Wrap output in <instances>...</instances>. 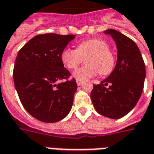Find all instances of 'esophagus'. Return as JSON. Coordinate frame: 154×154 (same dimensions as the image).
I'll return each instance as SVG.
<instances>
[{"label":"esophagus","instance_id":"esophagus-1","mask_svg":"<svg viewBox=\"0 0 154 154\" xmlns=\"http://www.w3.org/2000/svg\"><path fill=\"white\" fill-rule=\"evenodd\" d=\"M76 82H77V86H82V83L83 82L82 81H81V80H76Z\"/></svg>","mask_w":154,"mask_h":154}]
</instances>
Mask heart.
<instances>
[{"mask_svg":"<svg viewBox=\"0 0 154 154\" xmlns=\"http://www.w3.org/2000/svg\"><path fill=\"white\" fill-rule=\"evenodd\" d=\"M86 57L87 65L78 68L72 73V77L77 80H87L97 75L99 72L101 75H109L113 70L114 55L103 40H86L80 42L76 50L67 48L61 53L63 63L69 69L77 68Z\"/></svg>","mask_w":154,"mask_h":154,"instance_id":"1","label":"heart"}]
</instances>
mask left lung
Masks as SVG:
<instances>
[{"label": "left lung", "instance_id": "left-lung-1", "mask_svg": "<svg viewBox=\"0 0 154 154\" xmlns=\"http://www.w3.org/2000/svg\"><path fill=\"white\" fill-rule=\"evenodd\" d=\"M103 32L110 35L115 42L117 63L109 77L100 85H94L91 99L100 114L119 119L131 112L140 98L146 76L145 65L135 42L115 29Z\"/></svg>", "mask_w": 154, "mask_h": 154}]
</instances>
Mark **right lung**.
Returning <instances> with one entry per match:
<instances>
[{"label": "right lung", "instance_id": "right-lung-1", "mask_svg": "<svg viewBox=\"0 0 154 154\" xmlns=\"http://www.w3.org/2000/svg\"><path fill=\"white\" fill-rule=\"evenodd\" d=\"M75 35L46 33L27 42L17 55L13 77L20 101L37 120L52 123L71 111L77 85L75 79L57 84L70 72L61 60V53Z\"/></svg>", "mask_w": 154, "mask_h": 154}]
</instances>
